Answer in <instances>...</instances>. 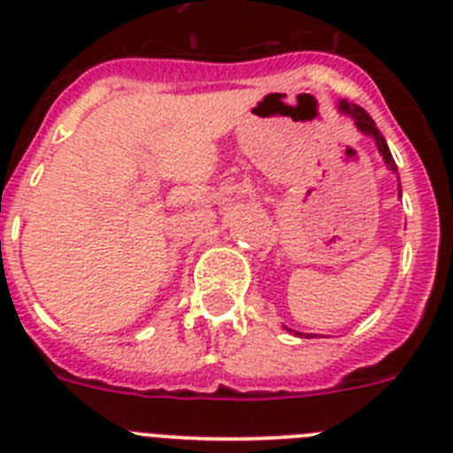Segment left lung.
Listing matches in <instances>:
<instances>
[{"label":"left lung","instance_id":"left-lung-1","mask_svg":"<svg viewBox=\"0 0 453 453\" xmlns=\"http://www.w3.org/2000/svg\"><path fill=\"white\" fill-rule=\"evenodd\" d=\"M338 111L342 115H349V118L354 119L356 129L361 131V134L370 135V138L374 140L376 150H379V154L383 156V163H386V165H388V170H392V172H395V174H397V165H395V158H392L390 150H388L386 138H383V135H381V131L376 129L374 119H372L370 115H367V111H363V108L356 106V104L345 102V99H342V102L338 104ZM399 195H402V186H399ZM286 331H290V329H288V326H286ZM295 334L299 335V331H295ZM308 338H311V335H308Z\"/></svg>","mask_w":453,"mask_h":453}]
</instances>
